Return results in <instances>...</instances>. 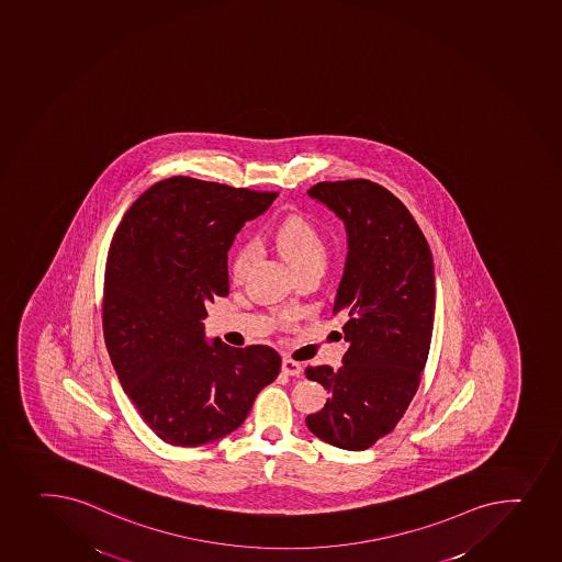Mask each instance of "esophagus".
I'll list each match as a JSON object with an SVG mask.
<instances>
[{"label":"esophagus","mask_w":562,"mask_h":562,"mask_svg":"<svg viewBox=\"0 0 562 562\" xmlns=\"http://www.w3.org/2000/svg\"><path fill=\"white\" fill-rule=\"evenodd\" d=\"M281 370H283L284 375H290V378H300L303 373L302 364L292 361V359H283Z\"/></svg>","instance_id":"1"}]
</instances>
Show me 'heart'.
<instances>
[{
	"label": "heart",
	"mask_w": 562,
	"mask_h": 562,
	"mask_svg": "<svg viewBox=\"0 0 562 562\" xmlns=\"http://www.w3.org/2000/svg\"><path fill=\"white\" fill-rule=\"evenodd\" d=\"M273 244L279 255L286 260L292 272L300 268L319 265L324 267L325 244L318 229L305 216L290 214L278 225L273 233ZM254 260V246L243 244L235 249L231 259V278L240 281L248 273Z\"/></svg>",
	"instance_id": "1"
}]
</instances>
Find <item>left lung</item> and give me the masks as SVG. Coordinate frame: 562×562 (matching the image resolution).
I'll return each mask as SVG.
<instances>
[{
	"instance_id": "8db88e82",
	"label": "left lung",
	"mask_w": 562,
	"mask_h": 562,
	"mask_svg": "<svg viewBox=\"0 0 562 562\" xmlns=\"http://www.w3.org/2000/svg\"><path fill=\"white\" fill-rule=\"evenodd\" d=\"M313 200L342 220L348 255L333 313L344 314L342 367H308L331 396L305 424L324 442L362 451L396 427L418 391L435 319L429 244L396 195L368 179L325 181Z\"/></svg>"
}]
</instances>
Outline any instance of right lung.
Wrapping results in <instances>:
<instances>
[{"label":"right lung","mask_w":562,"mask_h":562,"mask_svg":"<svg viewBox=\"0 0 562 562\" xmlns=\"http://www.w3.org/2000/svg\"><path fill=\"white\" fill-rule=\"evenodd\" d=\"M276 192L165 179L131 205L114 233L103 284V337L122 389L149 429L195 448L243 426L278 378L268 346L207 342L209 302L229 294L227 251Z\"/></svg>","instance_id":"add662e5"}]
</instances>
